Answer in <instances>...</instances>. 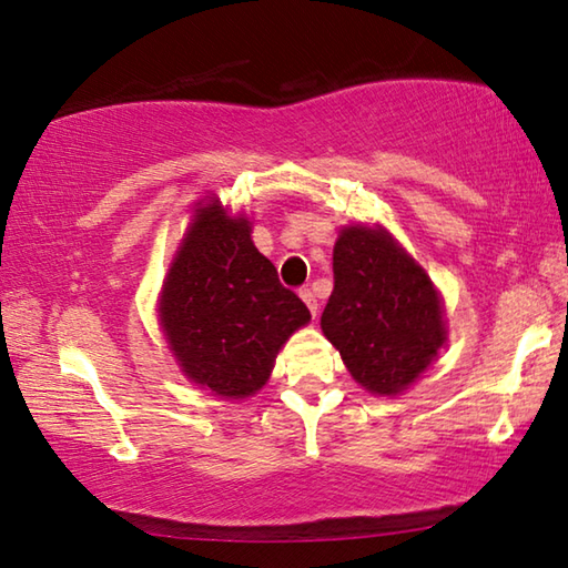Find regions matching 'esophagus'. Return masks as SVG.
<instances>
[{
    "label": "esophagus",
    "mask_w": 568,
    "mask_h": 568,
    "mask_svg": "<svg viewBox=\"0 0 568 568\" xmlns=\"http://www.w3.org/2000/svg\"><path fill=\"white\" fill-rule=\"evenodd\" d=\"M301 297H303V303L307 305V311H311V315L315 318V315H318V301H315L311 287H301Z\"/></svg>",
    "instance_id": "1"
}]
</instances>
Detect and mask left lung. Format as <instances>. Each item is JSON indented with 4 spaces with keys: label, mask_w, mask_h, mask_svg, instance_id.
Returning <instances> with one entry per match:
<instances>
[{
    "label": "left lung",
    "mask_w": 568,
    "mask_h": 568,
    "mask_svg": "<svg viewBox=\"0 0 568 568\" xmlns=\"http://www.w3.org/2000/svg\"><path fill=\"white\" fill-rule=\"evenodd\" d=\"M333 293L321 328L365 390L396 396L446 341L430 277L386 230L345 227L333 250Z\"/></svg>",
    "instance_id": "8db88e82"
}]
</instances>
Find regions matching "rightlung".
<instances>
[{"instance_id":"obj_1","label":"right lung","mask_w":568,"mask_h":568,"mask_svg":"<svg viewBox=\"0 0 568 568\" xmlns=\"http://www.w3.org/2000/svg\"><path fill=\"white\" fill-rule=\"evenodd\" d=\"M160 321L190 381L215 396L245 398L265 386L281 345L311 311L257 253L247 220L210 203L170 267Z\"/></svg>"}]
</instances>
